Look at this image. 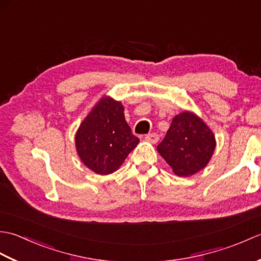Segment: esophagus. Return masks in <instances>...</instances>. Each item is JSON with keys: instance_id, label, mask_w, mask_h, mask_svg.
I'll use <instances>...</instances> for the list:
<instances>
[{"instance_id": "1", "label": "esophagus", "mask_w": 261, "mask_h": 261, "mask_svg": "<svg viewBox=\"0 0 261 261\" xmlns=\"http://www.w3.org/2000/svg\"><path fill=\"white\" fill-rule=\"evenodd\" d=\"M145 139L149 142H152V143H156L159 140V136L157 134H149L145 137Z\"/></svg>"}]
</instances>
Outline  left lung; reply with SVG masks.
<instances>
[{
  "label": "left lung",
  "instance_id": "1",
  "mask_svg": "<svg viewBox=\"0 0 261 261\" xmlns=\"http://www.w3.org/2000/svg\"><path fill=\"white\" fill-rule=\"evenodd\" d=\"M215 149V138L204 122L191 112L176 115L158 152L178 176L195 174L207 165Z\"/></svg>",
  "mask_w": 261,
  "mask_h": 261
}]
</instances>
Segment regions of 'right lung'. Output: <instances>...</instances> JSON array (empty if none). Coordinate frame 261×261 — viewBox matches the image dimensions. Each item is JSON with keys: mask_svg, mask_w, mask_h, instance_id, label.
I'll use <instances>...</instances> for the list:
<instances>
[{"mask_svg": "<svg viewBox=\"0 0 261 261\" xmlns=\"http://www.w3.org/2000/svg\"><path fill=\"white\" fill-rule=\"evenodd\" d=\"M123 107L110 97L97 103L76 134V149L82 162L99 175L118 169L139 139L126 123Z\"/></svg>", "mask_w": 261, "mask_h": 261, "instance_id": "right-lung-1", "label": "right lung"}]
</instances>
